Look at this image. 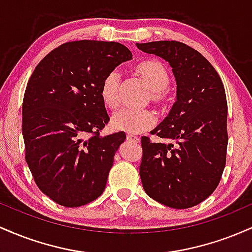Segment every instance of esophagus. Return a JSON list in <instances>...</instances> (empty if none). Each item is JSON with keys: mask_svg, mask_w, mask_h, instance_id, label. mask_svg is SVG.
Segmentation results:
<instances>
[{"mask_svg": "<svg viewBox=\"0 0 252 252\" xmlns=\"http://www.w3.org/2000/svg\"><path fill=\"white\" fill-rule=\"evenodd\" d=\"M126 140L131 141V142H134V143H140V137H137V136H135L132 134L126 135Z\"/></svg>", "mask_w": 252, "mask_h": 252, "instance_id": "obj_1", "label": "esophagus"}]
</instances>
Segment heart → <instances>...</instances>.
<instances>
[{
	"label": "heart",
	"mask_w": 252,
	"mask_h": 252,
	"mask_svg": "<svg viewBox=\"0 0 252 252\" xmlns=\"http://www.w3.org/2000/svg\"><path fill=\"white\" fill-rule=\"evenodd\" d=\"M132 72L148 86V100L160 108L168 105L170 102L169 72L160 60H142L136 63ZM120 74L116 71L106 74L100 85L102 102L110 110H116L120 105ZM155 123L156 117L150 110H121L111 120L112 128L128 134H141L152 129Z\"/></svg>",
	"instance_id": "heart-1"
}]
</instances>
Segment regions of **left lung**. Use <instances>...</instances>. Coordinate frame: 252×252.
Listing matches in <instances>:
<instances>
[{"label": "left lung", "mask_w": 252, "mask_h": 252, "mask_svg": "<svg viewBox=\"0 0 252 252\" xmlns=\"http://www.w3.org/2000/svg\"><path fill=\"white\" fill-rule=\"evenodd\" d=\"M163 58L176 79V102L152 135L141 138L140 176L150 198L173 209H189L215 192L226 163L227 102L222 82L209 60L179 41L136 43Z\"/></svg>", "instance_id": "left-lung-1"}]
</instances>
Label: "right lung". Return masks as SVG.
<instances>
[{
  "mask_svg": "<svg viewBox=\"0 0 252 252\" xmlns=\"http://www.w3.org/2000/svg\"><path fill=\"white\" fill-rule=\"evenodd\" d=\"M132 58L114 41H68L51 51L28 80L22 103L25 156L36 186L65 207L103 193L124 132L100 136L110 118L103 79Z\"/></svg>",
  "mask_w": 252,
  "mask_h": 252,
  "instance_id": "add662e5",
  "label": "right lung"
}]
</instances>
